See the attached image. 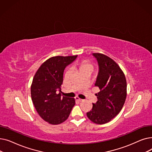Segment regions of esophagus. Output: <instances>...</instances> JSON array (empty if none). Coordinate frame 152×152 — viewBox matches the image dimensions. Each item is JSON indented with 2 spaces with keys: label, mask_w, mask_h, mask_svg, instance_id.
Returning <instances> with one entry per match:
<instances>
[{
  "label": "esophagus",
  "mask_w": 152,
  "mask_h": 152,
  "mask_svg": "<svg viewBox=\"0 0 152 152\" xmlns=\"http://www.w3.org/2000/svg\"><path fill=\"white\" fill-rule=\"evenodd\" d=\"M75 99H76V100L79 101V102H82V101H83V99H81L80 98H79L78 97H75Z\"/></svg>",
  "instance_id": "34e87169"
}]
</instances>
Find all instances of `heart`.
Segmentation results:
<instances>
[{
	"label": "heart",
	"instance_id": "heart-1",
	"mask_svg": "<svg viewBox=\"0 0 152 152\" xmlns=\"http://www.w3.org/2000/svg\"><path fill=\"white\" fill-rule=\"evenodd\" d=\"M79 67H80L81 69L82 70L87 68H93V65H91V64L89 63L87 61L84 60L79 63Z\"/></svg>",
	"mask_w": 152,
	"mask_h": 152
}]
</instances>
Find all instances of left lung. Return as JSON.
<instances>
[{
  "mask_svg": "<svg viewBox=\"0 0 152 152\" xmlns=\"http://www.w3.org/2000/svg\"><path fill=\"white\" fill-rule=\"evenodd\" d=\"M99 71L95 86L100 92L96 94L97 101L92 103V110L87 116L94 123L105 124L120 112L127 95L125 75L118 64L108 56L94 53Z\"/></svg>",
  "mask_w": 152,
  "mask_h": 152,
  "instance_id": "left-lung-1",
  "label": "left lung"
}]
</instances>
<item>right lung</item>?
<instances>
[{
    "label": "right lung",
    "instance_id": "obj_1",
    "mask_svg": "<svg viewBox=\"0 0 152 152\" xmlns=\"http://www.w3.org/2000/svg\"><path fill=\"white\" fill-rule=\"evenodd\" d=\"M77 56L51 57L42 64L33 77L31 99L39 116L48 123L55 125L66 121L75 105L74 98L61 97L60 92L64 71Z\"/></svg>",
    "mask_w": 152,
    "mask_h": 152
}]
</instances>
